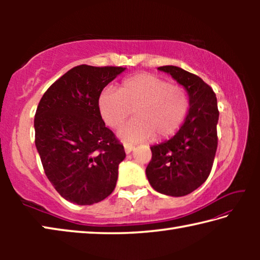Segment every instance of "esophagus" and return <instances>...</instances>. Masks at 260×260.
<instances>
[{"label": "esophagus", "mask_w": 260, "mask_h": 260, "mask_svg": "<svg viewBox=\"0 0 260 260\" xmlns=\"http://www.w3.org/2000/svg\"><path fill=\"white\" fill-rule=\"evenodd\" d=\"M124 148H125V152L126 153H131L132 151H133L134 150V146H133V144H128V143H125L124 144Z\"/></svg>", "instance_id": "obj_1"}]
</instances>
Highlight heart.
<instances>
[{
  "label": "heart",
  "mask_w": 260,
  "mask_h": 260,
  "mask_svg": "<svg viewBox=\"0 0 260 260\" xmlns=\"http://www.w3.org/2000/svg\"><path fill=\"white\" fill-rule=\"evenodd\" d=\"M99 111L110 127L120 126L134 110L135 119L118 129L126 143L166 139L177 133L189 110L186 90L160 77L140 73L127 78L119 90L107 88L99 98Z\"/></svg>",
  "instance_id": "obj_1"
}]
</instances>
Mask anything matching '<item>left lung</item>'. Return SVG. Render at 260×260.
I'll return each mask as SVG.
<instances>
[{
    "label": "left lung",
    "instance_id": "obj_1",
    "mask_svg": "<svg viewBox=\"0 0 260 260\" xmlns=\"http://www.w3.org/2000/svg\"><path fill=\"white\" fill-rule=\"evenodd\" d=\"M170 74L186 89L189 110L173 138L152 146L146 174L150 186L164 195L180 197L196 190L208 179L217 151V98L209 85L183 69L166 65Z\"/></svg>",
    "mask_w": 260,
    "mask_h": 260
}]
</instances>
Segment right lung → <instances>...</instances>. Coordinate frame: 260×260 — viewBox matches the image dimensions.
Instances as JSON below:
<instances>
[{"label":"right lung","instance_id":"right-lung-1","mask_svg":"<svg viewBox=\"0 0 260 260\" xmlns=\"http://www.w3.org/2000/svg\"><path fill=\"white\" fill-rule=\"evenodd\" d=\"M125 70L79 65L52 83L38 105L35 147L47 178L71 203H99L116 187L126 153L98 103L103 88Z\"/></svg>","mask_w":260,"mask_h":260}]
</instances>
